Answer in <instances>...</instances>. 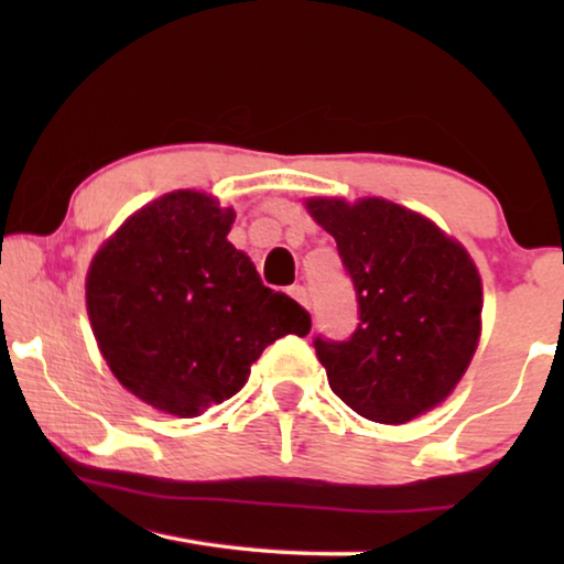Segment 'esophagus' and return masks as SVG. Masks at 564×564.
Listing matches in <instances>:
<instances>
[{
    "instance_id": "34e87169",
    "label": "esophagus",
    "mask_w": 564,
    "mask_h": 564,
    "mask_svg": "<svg viewBox=\"0 0 564 564\" xmlns=\"http://www.w3.org/2000/svg\"><path fill=\"white\" fill-rule=\"evenodd\" d=\"M288 295H290V297H295L300 305H303V307H307V311H311V295H307V290L303 288V284H292V288L288 290Z\"/></svg>"
}]
</instances>
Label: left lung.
<instances>
[{
  "instance_id": "8db88e82",
  "label": "left lung",
  "mask_w": 564,
  "mask_h": 564,
  "mask_svg": "<svg viewBox=\"0 0 564 564\" xmlns=\"http://www.w3.org/2000/svg\"><path fill=\"white\" fill-rule=\"evenodd\" d=\"M336 238L359 323L344 341L315 336L328 384L351 411L405 423L454 390L480 338V274L434 223L380 197L307 199Z\"/></svg>"
}]
</instances>
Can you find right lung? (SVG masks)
<instances>
[{
  "instance_id": "add662e5",
  "label": "right lung",
  "mask_w": 564,
  "mask_h": 564,
  "mask_svg": "<svg viewBox=\"0 0 564 564\" xmlns=\"http://www.w3.org/2000/svg\"><path fill=\"white\" fill-rule=\"evenodd\" d=\"M234 210L180 189L138 210L91 261L87 311L122 388L192 419L234 398L276 338L311 330L303 305L234 249Z\"/></svg>"
}]
</instances>
